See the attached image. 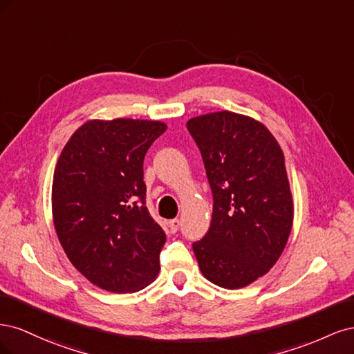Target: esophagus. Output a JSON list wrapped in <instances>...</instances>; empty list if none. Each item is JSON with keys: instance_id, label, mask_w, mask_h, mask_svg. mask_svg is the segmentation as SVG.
Listing matches in <instances>:
<instances>
[{"instance_id": "obj_1", "label": "esophagus", "mask_w": 354, "mask_h": 354, "mask_svg": "<svg viewBox=\"0 0 354 354\" xmlns=\"http://www.w3.org/2000/svg\"><path fill=\"white\" fill-rule=\"evenodd\" d=\"M168 227H169V232H171V233H176V232L178 230V227H180V220H178V218L169 220Z\"/></svg>"}]
</instances>
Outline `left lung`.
<instances>
[{
  "mask_svg": "<svg viewBox=\"0 0 354 354\" xmlns=\"http://www.w3.org/2000/svg\"><path fill=\"white\" fill-rule=\"evenodd\" d=\"M186 125L214 201L211 226L192 248L208 281L243 288L272 269L291 233L294 205L282 149L261 122L229 111Z\"/></svg>",
  "mask_w": 354,
  "mask_h": 354,
  "instance_id": "obj_1",
  "label": "left lung"
}]
</instances>
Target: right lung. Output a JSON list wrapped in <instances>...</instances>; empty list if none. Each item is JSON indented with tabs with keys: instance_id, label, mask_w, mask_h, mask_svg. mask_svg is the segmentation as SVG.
<instances>
[{
	"instance_id": "obj_1",
	"label": "right lung",
	"mask_w": 354,
	"mask_h": 354,
	"mask_svg": "<svg viewBox=\"0 0 354 354\" xmlns=\"http://www.w3.org/2000/svg\"><path fill=\"white\" fill-rule=\"evenodd\" d=\"M167 125L88 121L63 147L53 178V220L68 259L111 292H136L159 273L167 241L146 207L143 160Z\"/></svg>"
}]
</instances>
